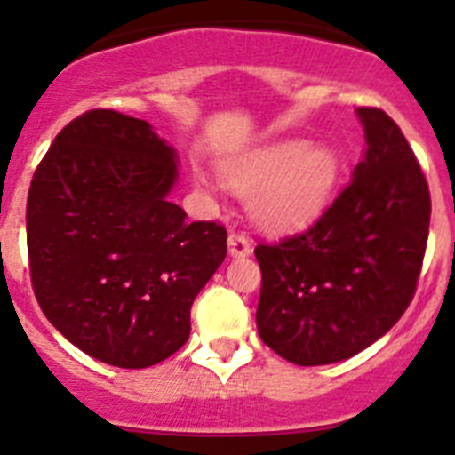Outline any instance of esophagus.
I'll return each mask as SVG.
<instances>
[{
	"instance_id": "1",
	"label": "esophagus",
	"mask_w": 455,
	"mask_h": 455,
	"mask_svg": "<svg viewBox=\"0 0 455 455\" xmlns=\"http://www.w3.org/2000/svg\"><path fill=\"white\" fill-rule=\"evenodd\" d=\"M228 253L233 257H246L253 253V242L244 233H228Z\"/></svg>"
}]
</instances>
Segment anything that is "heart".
Here are the masks:
<instances>
[{
	"label": "heart",
	"instance_id": "b5f03b06",
	"mask_svg": "<svg viewBox=\"0 0 455 455\" xmlns=\"http://www.w3.org/2000/svg\"><path fill=\"white\" fill-rule=\"evenodd\" d=\"M337 172V158L328 147L286 140L255 151L224 173L237 191H253L251 211L261 227L286 231L319 215Z\"/></svg>",
	"mask_w": 455,
	"mask_h": 455
}]
</instances>
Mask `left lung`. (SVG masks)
Instances as JSON below:
<instances>
[{
	"mask_svg": "<svg viewBox=\"0 0 455 455\" xmlns=\"http://www.w3.org/2000/svg\"><path fill=\"white\" fill-rule=\"evenodd\" d=\"M363 160L306 231L259 242L257 330L295 365L350 359L383 337L414 299L429 235L427 178L401 127L359 108Z\"/></svg>",
	"mask_w": 455,
	"mask_h": 455,
	"instance_id": "1",
	"label": "left lung"
}]
</instances>
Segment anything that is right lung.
I'll return each mask as SVG.
<instances>
[{
  "label": "right lung",
  "instance_id": "right-lung-1",
  "mask_svg": "<svg viewBox=\"0 0 455 455\" xmlns=\"http://www.w3.org/2000/svg\"><path fill=\"white\" fill-rule=\"evenodd\" d=\"M176 151L149 123L87 109L57 134L26 204L30 282L79 350L140 370L180 350L191 304L227 257V228L167 200Z\"/></svg>",
  "mask_w": 455,
  "mask_h": 455
}]
</instances>
